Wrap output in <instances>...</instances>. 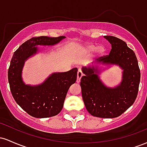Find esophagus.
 <instances>
[{
    "mask_svg": "<svg viewBox=\"0 0 147 147\" xmlns=\"http://www.w3.org/2000/svg\"><path fill=\"white\" fill-rule=\"evenodd\" d=\"M82 75H83V74H82V72L80 70H78V72H77V83H79L80 82V79L82 78Z\"/></svg>",
    "mask_w": 147,
    "mask_h": 147,
    "instance_id": "1",
    "label": "esophagus"
}]
</instances>
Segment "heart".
<instances>
[{
  "label": "heart",
  "mask_w": 147,
  "mask_h": 147,
  "mask_svg": "<svg viewBox=\"0 0 147 147\" xmlns=\"http://www.w3.org/2000/svg\"><path fill=\"white\" fill-rule=\"evenodd\" d=\"M95 48L96 53L99 55H102V54H104V51H105V48H104V45H97L96 48H95V46L92 45H90L88 46V49L90 50H93Z\"/></svg>",
  "instance_id": "heart-1"
}]
</instances>
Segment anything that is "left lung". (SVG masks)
I'll return each mask as SVG.
<instances>
[{"mask_svg":"<svg viewBox=\"0 0 147 147\" xmlns=\"http://www.w3.org/2000/svg\"><path fill=\"white\" fill-rule=\"evenodd\" d=\"M111 44L109 55L95 61L104 65H117L123 70L122 79L116 87H107L99 77L98 66L82 67V98L87 111L101 118L119 117L131 107L137 97L140 70L135 52L126 42L113 36H104Z\"/></svg>","mask_w":147,"mask_h":147,"instance_id":"left-lung-1","label":"left lung"}]
</instances>
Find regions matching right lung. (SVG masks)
<instances>
[{
  "label": "right lung",
  "instance_id": "1",
  "mask_svg": "<svg viewBox=\"0 0 147 147\" xmlns=\"http://www.w3.org/2000/svg\"><path fill=\"white\" fill-rule=\"evenodd\" d=\"M65 36L33 37L14 52L9 70L8 81L14 100L25 112L36 118L50 117L61 112L69 88L77 80V68L52 73L41 84L27 85L21 73L25 61L38 52V45H54Z\"/></svg>",
  "mask_w": 147,
  "mask_h": 147
}]
</instances>
